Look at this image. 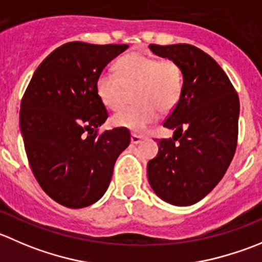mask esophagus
<instances>
[{
    "label": "esophagus",
    "mask_w": 262,
    "mask_h": 262,
    "mask_svg": "<svg viewBox=\"0 0 262 262\" xmlns=\"http://www.w3.org/2000/svg\"><path fill=\"white\" fill-rule=\"evenodd\" d=\"M142 139H143V136H139V134H132L130 136V142L133 144H138Z\"/></svg>",
    "instance_id": "1"
}]
</instances>
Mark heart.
<instances>
[{
    "instance_id": "b5f03b06",
    "label": "heart",
    "mask_w": 262,
    "mask_h": 262,
    "mask_svg": "<svg viewBox=\"0 0 262 262\" xmlns=\"http://www.w3.org/2000/svg\"><path fill=\"white\" fill-rule=\"evenodd\" d=\"M116 72H102L96 79V93L103 106L116 111L126 102L128 91H136L134 102L113 116L119 128L141 132L161 113L174 110L183 92V70L171 58L160 60L147 53H126L116 62Z\"/></svg>"
}]
</instances>
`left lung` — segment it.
<instances>
[{
    "label": "left lung",
    "instance_id": "1",
    "mask_svg": "<svg viewBox=\"0 0 262 262\" xmlns=\"http://www.w3.org/2000/svg\"><path fill=\"white\" fill-rule=\"evenodd\" d=\"M157 56L183 70L179 103L165 120L170 139L147 164L154 192L167 204L190 206L206 197L224 177L237 148L239 98L216 61L187 43L149 45Z\"/></svg>",
    "mask_w": 262,
    "mask_h": 262
}]
</instances>
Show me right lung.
<instances>
[{
	"mask_svg": "<svg viewBox=\"0 0 262 262\" xmlns=\"http://www.w3.org/2000/svg\"><path fill=\"white\" fill-rule=\"evenodd\" d=\"M128 47L65 43L40 62L25 91L20 106L25 152L42 189L62 206L97 202L130 143L125 128L97 136L108 115L96 93L98 74Z\"/></svg>",
	"mask_w": 262,
	"mask_h": 262,
	"instance_id": "obj_1",
	"label": "right lung"
}]
</instances>
